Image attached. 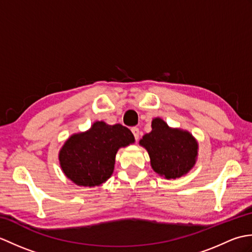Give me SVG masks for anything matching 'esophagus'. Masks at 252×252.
Segmentation results:
<instances>
[{"mask_svg": "<svg viewBox=\"0 0 252 252\" xmlns=\"http://www.w3.org/2000/svg\"><path fill=\"white\" fill-rule=\"evenodd\" d=\"M131 131L133 133V135H134L135 140L138 141V138H140V129H138V127H136V126H134V127H132Z\"/></svg>", "mask_w": 252, "mask_h": 252, "instance_id": "obj_1", "label": "esophagus"}]
</instances>
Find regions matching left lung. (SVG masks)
<instances>
[{
    "label": "left lung",
    "mask_w": 252,
    "mask_h": 252,
    "mask_svg": "<svg viewBox=\"0 0 252 252\" xmlns=\"http://www.w3.org/2000/svg\"><path fill=\"white\" fill-rule=\"evenodd\" d=\"M153 130L140 141L151 157L152 167L167 179H178L194 167L198 144L189 132L172 130L160 118L152 122Z\"/></svg>",
    "instance_id": "8db88e82"
}]
</instances>
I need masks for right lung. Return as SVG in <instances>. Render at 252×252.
<instances>
[{"label": "right lung", "instance_id": "1", "mask_svg": "<svg viewBox=\"0 0 252 252\" xmlns=\"http://www.w3.org/2000/svg\"><path fill=\"white\" fill-rule=\"evenodd\" d=\"M134 142V136L121 125L97 121L85 133L72 135L60 153L63 173L80 186H98L114 172L118 149Z\"/></svg>", "mask_w": 252, "mask_h": 252}]
</instances>
